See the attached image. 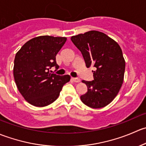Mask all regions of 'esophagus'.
Segmentation results:
<instances>
[{
    "label": "esophagus",
    "instance_id": "34e87169",
    "mask_svg": "<svg viewBox=\"0 0 146 146\" xmlns=\"http://www.w3.org/2000/svg\"><path fill=\"white\" fill-rule=\"evenodd\" d=\"M72 80H73V82H80V80L79 78H72Z\"/></svg>",
    "mask_w": 146,
    "mask_h": 146
}]
</instances>
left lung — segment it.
<instances>
[{"label": "left lung", "mask_w": 146, "mask_h": 146, "mask_svg": "<svg viewBox=\"0 0 146 146\" xmlns=\"http://www.w3.org/2000/svg\"><path fill=\"white\" fill-rule=\"evenodd\" d=\"M81 51L87 68L95 67L94 80H82L88 91L80 96L85 105L99 109L116 98L123 81L125 60L121 47L104 33L92 30L70 38Z\"/></svg>", "instance_id": "obj_1"}]
</instances>
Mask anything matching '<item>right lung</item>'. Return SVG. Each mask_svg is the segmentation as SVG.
<instances>
[{"label":"right lung","instance_id":"obj_1","mask_svg":"<svg viewBox=\"0 0 146 146\" xmlns=\"http://www.w3.org/2000/svg\"><path fill=\"white\" fill-rule=\"evenodd\" d=\"M66 37L39 36L26 42L16 54L13 76L17 89L26 101L35 107H45L59 96L68 75L58 76L50 69L59 66L56 56Z\"/></svg>","mask_w":146,"mask_h":146}]
</instances>
